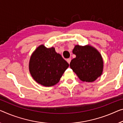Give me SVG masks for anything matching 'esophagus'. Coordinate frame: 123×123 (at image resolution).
<instances>
[{"label":"esophagus","instance_id":"obj_1","mask_svg":"<svg viewBox=\"0 0 123 123\" xmlns=\"http://www.w3.org/2000/svg\"><path fill=\"white\" fill-rule=\"evenodd\" d=\"M71 58H68V59H67V62L69 64H70V62H71Z\"/></svg>","mask_w":123,"mask_h":123}]
</instances>
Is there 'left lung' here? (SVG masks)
I'll use <instances>...</instances> for the list:
<instances>
[{
  "label": "left lung",
  "mask_w": 123,
  "mask_h": 123,
  "mask_svg": "<svg viewBox=\"0 0 123 123\" xmlns=\"http://www.w3.org/2000/svg\"><path fill=\"white\" fill-rule=\"evenodd\" d=\"M73 53L76 58L70 63L71 69L82 81L93 82L102 73L103 62L98 51L90 46H75Z\"/></svg>",
  "instance_id": "obj_1"
}]
</instances>
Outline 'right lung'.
I'll return each mask as SVG.
<instances>
[{"label":"right lung","instance_id":"right-lung-1","mask_svg":"<svg viewBox=\"0 0 123 123\" xmlns=\"http://www.w3.org/2000/svg\"><path fill=\"white\" fill-rule=\"evenodd\" d=\"M69 66L53 47L47 48L41 45L31 55L29 69L32 76L37 83L50 87L59 82Z\"/></svg>","mask_w":123,"mask_h":123}]
</instances>
